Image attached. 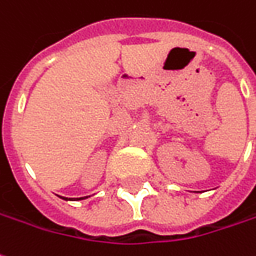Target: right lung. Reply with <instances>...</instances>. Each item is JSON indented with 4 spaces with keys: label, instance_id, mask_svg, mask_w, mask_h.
Segmentation results:
<instances>
[{
    "label": "right lung",
    "instance_id": "1",
    "mask_svg": "<svg viewBox=\"0 0 256 256\" xmlns=\"http://www.w3.org/2000/svg\"><path fill=\"white\" fill-rule=\"evenodd\" d=\"M62 199H66V198H62ZM81 199H85V198H80V199H77V200H81ZM67 200V199H66Z\"/></svg>",
    "mask_w": 256,
    "mask_h": 256
}]
</instances>
